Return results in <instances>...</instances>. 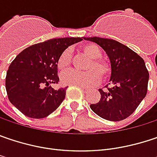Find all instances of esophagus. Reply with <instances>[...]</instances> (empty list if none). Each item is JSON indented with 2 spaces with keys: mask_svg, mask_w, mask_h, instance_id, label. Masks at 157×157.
<instances>
[{
  "mask_svg": "<svg viewBox=\"0 0 157 157\" xmlns=\"http://www.w3.org/2000/svg\"><path fill=\"white\" fill-rule=\"evenodd\" d=\"M77 86H78V87L81 88V89H82V90H83L84 92H87L88 90H89V89H88V88L83 87V86H81V85H77Z\"/></svg>",
  "mask_w": 157,
  "mask_h": 157,
  "instance_id": "esophagus-1",
  "label": "esophagus"
}]
</instances>
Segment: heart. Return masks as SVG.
I'll return each instance as SVG.
<instances>
[{
  "label": "heart",
  "mask_w": 157,
  "mask_h": 157,
  "mask_svg": "<svg viewBox=\"0 0 157 157\" xmlns=\"http://www.w3.org/2000/svg\"><path fill=\"white\" fill-rule=\"evenodd\" d=\"M81 51L86 54L91 59L88 63L84 72H78L71 70L64 73L61 75V82L67 85H81L84 87H90L100 80V75L106 77L110 72L109 65L105 60L101 59V50L94 43H87L81 47ZM71 51L66 50L62 52L58 60V68L60 71H65L70 67L71 64Z\"/></svg>",
  "instance_id": "1"
}]
</instances>
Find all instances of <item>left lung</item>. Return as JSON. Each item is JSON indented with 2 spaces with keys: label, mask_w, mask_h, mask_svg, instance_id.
Masks as SVG:
<instances>
[{
  "label": "left lung",
  "mask_w": 157,
  "mask_h": 157,
  "mask_svg": "<svg viewBox=\"0 0 157 157\" xmlns=\"http://www.w3.org/2000/svg\"><path fill=\"white\" fill-rule=\"evenodd\" d=\"M98 44L108 56L111 64L110 87L99 89L101 95L91 110L103 119L122 121L132 115L147 91L149 74L143 59L117 41L100 37H83Z\"/></svg>",
  "instance_id": "left-lung-1"
}]
</instances>
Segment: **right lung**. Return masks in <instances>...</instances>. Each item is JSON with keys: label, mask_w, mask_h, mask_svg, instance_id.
<instances>
[{"label": "right lung", "mask_w": 157, "mask_h": 157, "mask_svg": "<svg viewBox=\"0 0 157 157\" xmlns=\"http://www.w3.org/2000/svg\"><path fill=\"white\" fill-rule=\"evenodd\" d=\"M80 37L48 40L29 46L11 62L5 87L10 103L30 118H44L54 112L66 97L67 88L54 90L58 83V60L68 46Z\"/></svg>", "instance_id": "obj_1"}]
</instances>
